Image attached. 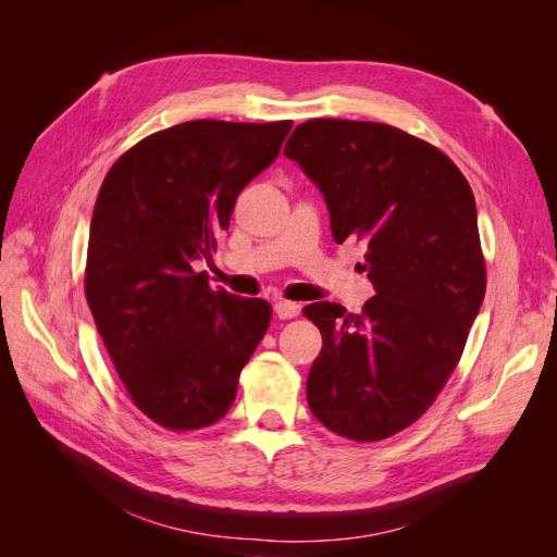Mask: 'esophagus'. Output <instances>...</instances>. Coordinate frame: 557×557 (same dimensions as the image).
<instances>
[{
	"mask_svg": "<svg viewBox=\"0 0 557 557\" xmlns=\"http://www.w3.org/2000/svg\"><path fill=\"white\" fill-rule=\"evenodd\" d=\"M274 311H276V315L278 318H295V315H299V311H301V307L297 305V301H288V299H276V305H274Z\"/></svg>",
	"mask_w": 557,
	"mask_h": 557,
	"instance_id": "esophagus-1",
	"label": "esophagus"
}]
</instances>
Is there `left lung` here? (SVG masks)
Wrapping results in <instances>:
<instances>
[{
  "instance_id": "1",
  "label": "left lung",
  "mask_w": 557,
  "mask_h": 557,
  "mask_svg": "<svg viewBox=\"0 0 557 557\" xmlns=\"http://www.w3.org/2000/svg\"><path fill=\"white\" fill-rule=\"evenodd\" d=\"M283 153L323 193L334 242H362L376 290L362 313L305 307L323 334L309 409L346 440H385L440 395L483 305L474 195L440 148L383 123L315 117Z\"/></svg>"
}]
</instances>
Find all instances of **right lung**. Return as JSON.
Segmentation results:
<instances>
[{
	"label": "right lung",
	"instance_id": "1",
	"mask_svg": "<svg viewBox=\"0 0 557 557\" xmlns=\"http://www.w3.org/2000/svg\"><path fill=\"white\" fill-rule=\"evenodd\" d=\"M293 123L190 121L132 146L99 190L86 297L132 401L166 430L221 420L272 320L264 299L211 290L234 201L278 156Z\"/></svg>",
	"mask_w": 557,
	"mask_h": 557
}]
</instances>
